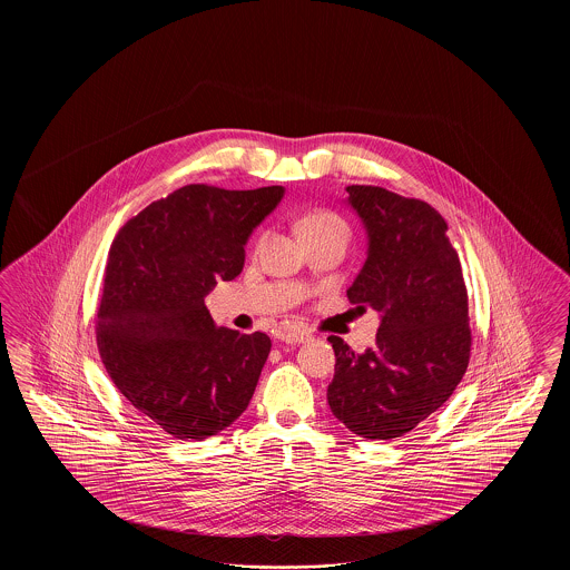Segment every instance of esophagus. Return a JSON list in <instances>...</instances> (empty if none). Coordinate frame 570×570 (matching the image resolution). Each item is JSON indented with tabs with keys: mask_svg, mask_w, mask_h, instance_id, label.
<instances>
[{
	"mask_svg": "<svg viewBox=\"0 0 570 570\" xmlns=\"http://www.w3.org/2000/svg\"><path fill=\"white\" fill-rule=\"evenodd\" d=\"M279 337H282V342H286V344H303V342H307L312 335H309L307 331H301L297 326H288V328H282Z\"/></svg>",
	"mask_w": 570,
	"mask_h": 570,
	"instance_id": "1",
	"label": "esophagus"
}]
</instances>
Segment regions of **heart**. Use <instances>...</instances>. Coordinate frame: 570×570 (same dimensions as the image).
Segmentation results:
<instances>
[{
  "label": "heart",
  "mask_w": 570,
  "mask_h": 570,
  "mask_svg": "<svg viewBox=\"0 0 570 570\" xmlns=\"http://www.w3.org/2000/svg\"><path fill=\"white\" fill-rule=\"evenodd\" d=\"M326 228H337V230H344L348 235V228H346V222L342 217L335 216V214H328V212H314V214H307V216L301 217V222L297 224L298 233H307V230H326Z\"/></svg>",
  "instance_id": "heart-1"
}]
</instances>
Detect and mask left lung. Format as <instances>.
Returning a JSON list of instances; mask_svg holds the SVG:
<instances>
[{"label": "left lung", "instance_id": "left-lung-1", "mask_svg": "<svg viewBox=\"0 0 570 570\" xmlns=\"http://www.w3.org/2000/svg\"><path fill=\"white\" fill-rule=\"evenodd\" d=\"M367 233V258L348 288L356 309L380 314L376 346L354 353L328 337L335 419L367 440H393L442 406L470 361L468 293L446 222L423 200L376 186H348Z\"/></svg>", "mask_w": 570, "mask_h": 570}]
</instances>
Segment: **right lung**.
<instances>
[{
    "label": "right lung",
    "mask_w": 570,
    "mask_h": 570,
    "mask_svg": "<svg viewBox=\"0 0 570 570\" xmlns=\"http://www.w3.org/2000/svg\"><path fill=\"white\" fill-rule=\"evenodd\" d=\"M282 186L191 184L132 217L110 245L96 340L132 406L179 440H203L242 416L272 340L216 326L205 297L235 279L254 228Z\"/></svg>",
    "instance_id": "right-lung-1"
}]
</instances>
